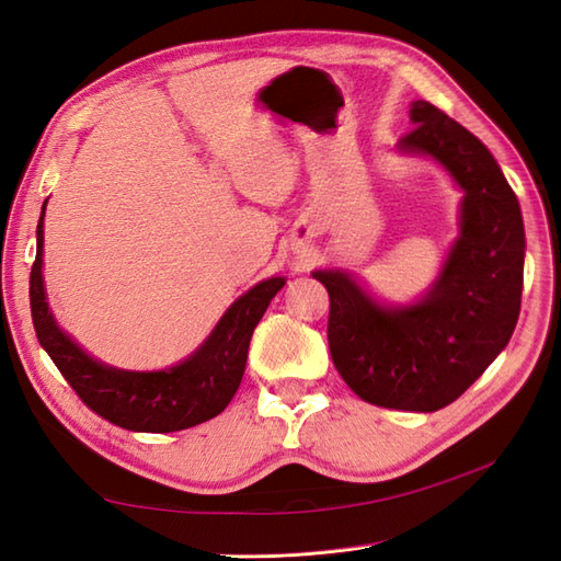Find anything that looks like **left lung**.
I'll return each instance as SVG.
<instances>
[{
    "mask_svg": "<svg viewBox=\"0 0 561 561\" xmlns=\"http://www.w3.org/2000/svg\"><path fill=\"white\" fill-rule=\"evenodd\" d=\"M404 157H428L463 192L458 236L433 285L412 304H386L348 271L318 268L328 287V342L339 375L365 402L437 412L482 377L519 318L524 225L491 151L426 100H414Z\"/></svg>",
    "mask_w": 561,
    "mask_h": 561,
    "instance_id": "1",
    "label": "left lung"
}]
</instances>
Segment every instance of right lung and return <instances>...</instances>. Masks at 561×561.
<instances>
[{
	"label": "right lung",
	"instance_id": "1",
	"mask_svg": "<svg viewBox=\"0 0 561 561\" xmlns=\"http://www.w3.org/2000/svg\"><path fill=\"white\" fill-rule=\"evenodd\" d=\"M44 213L37 225V260L30 274V307L37 339L77 396L114 426L135 433H175L225 412L241 386L250 339L283 276L260 280L236 299L203 344L168 369L133 371L100 363L50 313L44 287Z\"/></svg>",
	"mask_w": 561,
	"mask_h": 561
}]
</instances>
